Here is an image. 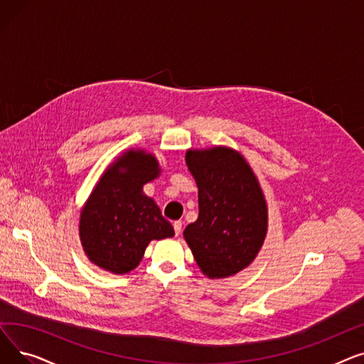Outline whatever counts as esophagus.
I'll list each match as a JSON object with an SVG mask.
<instances>
[{
  "label": "esophagus",
  "mask_w": 364,
  "mask_h": 364,
  "mask_svg": "<svg viewBox=\"0 0 364 364\" xmlns=\"http://www.w3.org/2000/svg\"><path fill=\"white\" fill-rule=\"evenodd\" d=\"M172 227H174V232L176 235L178 236L181 233V228H183V223L181 221H174V224H172Z\"/></svg>",
  "instance_id": "34e87169"
}]
</instances>
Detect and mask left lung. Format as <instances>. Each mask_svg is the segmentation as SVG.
<instances>
[{"label": "left lung", "instance_id": "8db88e82", "mask_svg": "<svg viewBox=\"0 0 364 364\" xmlns=\"http://www.w3.org/2000/svg\"><path fill=\"white\" fill-rule=\"evenodd\" d=\"M186 164L199 188V217L186 227L184 239L205 276H233L255 259L267 235L261 186L230 147L188 150Z\"/></svg>", "mask_w": 364, "mask_h": 364}]
</instances>
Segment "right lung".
<instances>
[{
    "mask_svg": "<svg viewBox=\"0 0 364 364\" xmlns=\"http://www.w3.org/2000/svg\"><path fill=\"white\" fill-rule=\"evenodd\" d=\"M161 174L158 159L127 150L103 172L80 217V239L88 259L113 274L140 264L150 240L174 236V228L143 186Z\"/></svg>",
    "mask_w": 364,
    "mask_h": 364,
    "instance_id": "right-lung-1",
    "label": "right lung"
}]
</instances>
